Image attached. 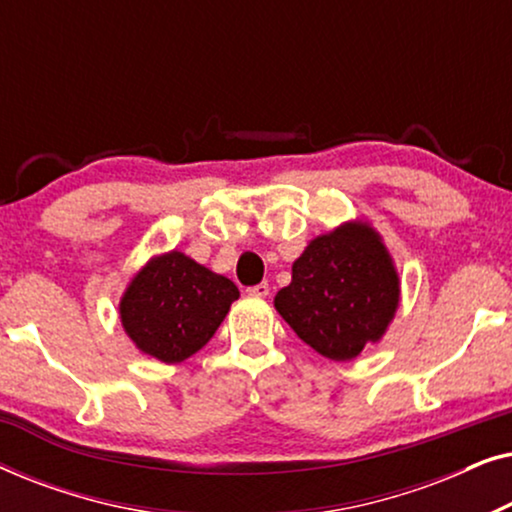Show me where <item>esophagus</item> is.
Listing matches in <instances>:
<instances>
[{
  "label": "esophagus",
  "instance_id": "obj_1",
  "mask_svg": "<svg viewBox=\"0 0 512 512\" xmlns=\"http://www.w3.org/2000/svg\"><path fill=\"white\" fill-rule=\"evenodd\" d=\"M249 291V296H256V298H265L270 293V284L268 282H261V284H256V286H251V289H247Z\"/></svg>",
  "mask_w": 512,
  "mask_h": 512
}]
</instances>
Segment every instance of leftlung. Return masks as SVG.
<instances>
[{
	"mask_svg": "<svg viewBox=\"0 0 512 512\" xmlns=\"http://www.w3.org/2000/svg\"><path fill=\"white\" fill-rule=\"evenodd\" d=\"M275 307L314 352L349 361L387 331L398 307V277L375 230L345 223L307 244Z\"/></svg>",
	"mask_w": 512,
	"mask_h": 512,
	"instance_id": "1",
	"label": "left lung"
}]
</instances>
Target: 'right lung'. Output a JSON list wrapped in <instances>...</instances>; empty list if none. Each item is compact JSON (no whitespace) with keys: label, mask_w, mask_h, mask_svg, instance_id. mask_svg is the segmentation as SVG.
<instances>
[{"label":"right lung","mask_w":512,"mask_h":512,"mask_svg":"<svg viewBox=\"0 0 512 512\" xmlns=\"http://www.w3.org/2000/svg\"><path fill=\"white\" fill-rule=\"evenodd\" d=\"M237 298L230 279L170 251L132 279L121 300V321L144 354L179 363L212 340Z\"/></svg>","instance_id":"1"}]
</instances>
